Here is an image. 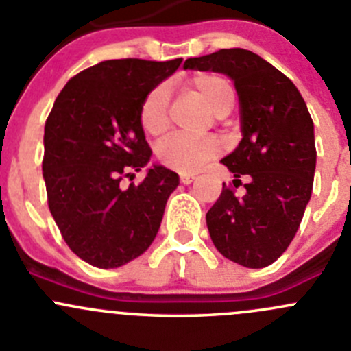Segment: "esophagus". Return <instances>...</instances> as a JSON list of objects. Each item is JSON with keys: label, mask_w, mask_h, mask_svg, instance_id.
Returning a JSON list of instances; mask_svg holds the SVG:
<instances>
[{"label": "esophagus", "mask_w": 351, "mask_h": 351, "mask_svg": "<svg viewBox=\"0 0 351 351\" xmlns=\"http://www.w3.org/2000/svg\"><path fill=\"white\" fill-rule=\"evenodd\" d=\"M179 181H181L182 184H191V182L195 181V176H193V173H179Z\"/></svg>", "instance_id": "esophagus-1"}]
</instances>
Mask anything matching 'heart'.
Listing matches in <instances>:
<instances>
[{"label": "heart", "instance_id": "1", "mask_svg": "<svg viewBox=\"0 0 351 351\" xmlns=\"http://www.w3.org/2000/svg\"><path fill=\"white\" fill-rule=\"evenodd\" d=\"M189 86L205 98L210 108L217 115H226L234 105V88L223 75L212 72L195 73L189 79ZM170 89L167 84H156L145 95L139 103V123L145 132L152 136L162 134L169 125ZM222 153V143L213 136L189 138L184 134H173L158 143L155 149L156 160L162 165L181 173L195 172L206 162L217 158Z\"/></svg>", "mask_w": 351, "mask_h": 351}]
</instances>
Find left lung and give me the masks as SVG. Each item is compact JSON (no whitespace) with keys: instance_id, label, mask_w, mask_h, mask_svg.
<instances>
[{"instance_id":"left-lung-1","label":"left lung","mask_w":351,"mask_h":351,"mask_svg":"<svg viewBox=\"0 0 351 351\" xmlns=\"http://www.w3.org/2000/svg\"><path fill=\"white\" fill-rule=\"evenodd\" d=\"M184 69L212 70L234 81L241 101L243 139L222 160L234 173L212 208L206 226L226 258L250 269L274 263L295 238L312 196L315 173L313 122L296 86L248 49H219L188 58ZM246 177L247 193L234 187Z\"/></svg>"}]
</instances>
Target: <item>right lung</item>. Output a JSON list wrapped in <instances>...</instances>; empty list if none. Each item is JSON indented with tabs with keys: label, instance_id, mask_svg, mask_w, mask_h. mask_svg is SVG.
<instances>
[{
	"label": "right lung",
	"instance_id": "obj_1",
	"mask_svg": "<svg viewBox=\"0 0 351 351\" xmlns=\"http://www.w3.org/2000/svg\"><path fill=\"white\" fill-rule=\"evenodd\" d=\"M182 58H120L73 75L56 96L45 125L43 178L62 238L79 258L115 269L148 250L179 176L153 167L139 184L122 188L148 163L152 149L139 103L172 75Z\"/></svg>",
	"mask_w": 351,
	"mask_h": 351
}]
</instances>
